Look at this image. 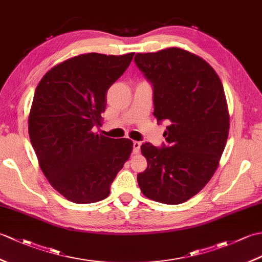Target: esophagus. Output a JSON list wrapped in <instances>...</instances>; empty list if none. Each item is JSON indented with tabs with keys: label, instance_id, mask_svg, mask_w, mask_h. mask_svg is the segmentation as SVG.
Here are the masks:
<instances>
[{
	"label": "esophagus",
	"instance_id": "esophagus-1",
	"mask_svg": "<svg viewBox=\"0 0 262 262\" xmlns=\"http://www.w3.org/2000/svg\"><path fill=\"white\" fill-rule=\"evenodd\" d=\"M140 148H141V143L140 142H137V141L133 142V152L137 154L138 152H140Z\"/></svg>",
	"mask_w": 262,
	"mask_h": 262
}]
</instances>
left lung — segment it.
Here are the masks:
<instances>
[{"mask_svg":"<svg viewBox=\"0 0 262 262\" xmlns=\"http://www.w3.org/2000/svg\"><path fill=\"white\" fill-rule=\"evenodd\" d=\"M134 60L153 85L154 117L169 124L166 146H141L147 168L137 174L138 186L154 202L185 203L211 179L226 145L223 84L205 59L181 48L136 54Z\"/></svg>","mask_w":262,"mask_h":262,"instance_id":"obj_1","label":"left lung"}]
</instances>
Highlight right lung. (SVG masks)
Returning a JSON list of instances; mask_svg holds the SVG:
<instances>
[{
	"mask_svg": "<svg viewBox=\"0 0 262 262\" xmlns=\"http://www.w3.org/2000/svg\"><path fill=\"white\" fill-rule=\"evenodd\" d=\"M133 57L79 55L54 66L36 88L28 118L31 145L49 183L70 202L107 198L130 157V140L105 137L93 128L102 125L108 89Z\"/></svg>",
	"mask_w": 262,
	"mask_h": 262,
	"instance_id": "right-lung-1",
	"label": "right lung"
}]
</instances>
